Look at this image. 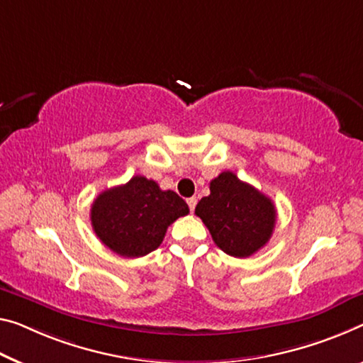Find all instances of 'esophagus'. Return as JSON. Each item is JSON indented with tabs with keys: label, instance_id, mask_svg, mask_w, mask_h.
I'll return each instance as SVG.
<instances>
[{
	"label": "esophagus",
	"instance_id": "esophagus-1",
	"mask_svg": "<svg viewBox=\"0 0 363 363\" xmlns=\"http://www.w3.org/2000/svg\"><path fill=\"white\" fill-rule=\"evenodd\" d=\"M186 203H188V208H189V211H194V208H196V203H198V199L196 198H188L186 199Z\"/></svg>",
	"mask_w": 363,
	"mask_h": 363
}]
</instances>
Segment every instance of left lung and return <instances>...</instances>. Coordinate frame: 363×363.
Listing matches in <instances>:
<instances>
[{
  "label": "left lung",
  "mask_w": 363,
  "mask_h": 363,
  "mask_svg": "<svg viewBox=\"0 0 363 363\" xmlns=\"http://www.w3.org/2000/svg\"><path fill=\"white\" fill-rule=\"evenodd\" d=\"M209 189L211 194L199 201L194 214L222 252L248 258L269 242L276 225V208L269 198L232 172L216 177Z\"/></svg>",
  "instance_id": "obj_1"
}]
</instances>
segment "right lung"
<instances>
[{
    "label": "right lung",
    "instance_id": "add662e5",
    "mask_svg": "<svg viewBox=\"0 0 363 363\" xmlns=\"http://www.w3.org/2000/svg\"><path fill=\"white\" fill-rule=\"evenodd\" d=\"M188 213V204L175 191H164L154 180L136 175L99 194L91 208V222L111 252L139 258L154 252L172 222Z\"/></svg>",
    "mask_w": 363,
    "mask_h": 363
}]
</instances>
